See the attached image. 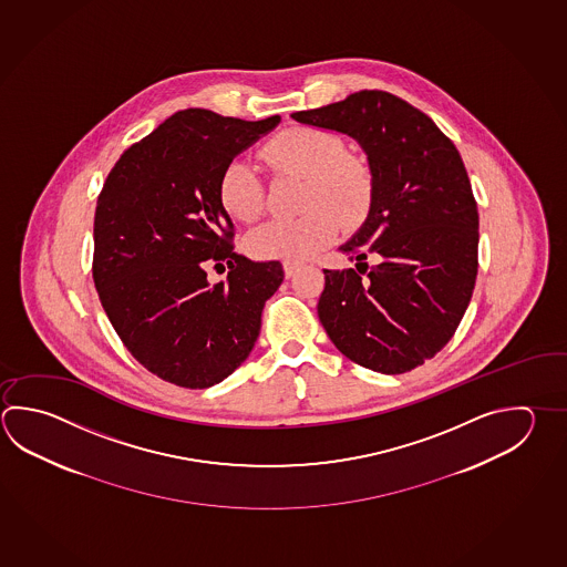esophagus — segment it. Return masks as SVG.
Listing matches in <instances>:
<instances>
[{
    "instance_id": "esophagus-1",
    "label": "esophagus",
    "mask_w": 567,
    "mask_h": 567,
    "mask_svg": "<svg viewBox=\"0 0 567 567\" xmlns=\"http://www.w3.org/2000/svg\"><path fill=\"white\" fill-rule=\"evenodd\" d=\"M299 268L300 265H297V262H282V270H285V277L287 278L295 277Z\"/></svg>"
}]
</instances>
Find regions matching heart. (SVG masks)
I'll return each mask as SVG.
<instances>
[{
  "instance_id": "heart-1",
  "label": "heart",
  "mask_w": 567,
  "mask_h": 567,
  "mask_svg": "<svg viewBox=\"0 0 567 567\" xmlns=\"http://www.w3.org/2000/svg\"><path fill=\"white\" fill-rule=\"evenodd\" d=\"M265 156L278 168L307 176L305 208L292 220H268L246 238L252 257L262 260H307L319 255L339 235L341 220L363 210L371 194V178L361 162L344 156L342 140L329 130L300 126L270 140ZM218 198L240 223H255L265 210V181L255 162L236 156L218 178Z\"/></svg>"
}]
</instances>
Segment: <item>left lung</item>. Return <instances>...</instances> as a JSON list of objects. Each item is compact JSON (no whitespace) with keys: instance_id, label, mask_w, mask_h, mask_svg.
Listing matches in <instances>:
<instances>
[{"instance_id":"left-lung-1","label":"left lung","mask_w":567,"mask_h":567,"mask_svg":"<svg viewBox=\"0 0 567 567\" xmlns=\"http://www.w3.org/2000/svg\"><path fill=\"white\" fill-rule=\"evenodd\" d=\"M290 118L357 140L373 176L367 220L341 246L357 270H324L322 327L353 363L406 373L457 331L477 278L480 214L460 152L427 114L381 90Z\"/></svg>"}]
</instances>
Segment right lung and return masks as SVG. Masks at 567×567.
<instances>
[{
  "instance_id": "obj_1",
  "label": "right lung",
  "mask_w": 567,
  "mask_h": 567,
  "mask_svg": "<svg viewBox=\"0 0 567 567\" xmlns=\"http://www.w3.org/2000/svg\"><path fill=\"white\" fill-rule=\"evenodd\" d=\"M181 110L132 144L107 174L94 216V285L114 331L150 373L206 389L252 351L285 272L235 252L218 198L228 161L277 126ZM227 262L210 286L205 268Z\"/></svg>"
}]
</instances>
